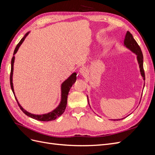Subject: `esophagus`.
Instances as JSON below:
<instances>
[{
	"mask_svg": "<svg viewBox=\"0 0 155 155\" xmlns=\"http://www.w3.org/2000/svg\"><path fill=\"white\" fill-rule=\"evenodd\" d=\"M79 74H80L82 76H86L88 74V71L85 68H81L79 70Z\"/></svg>",
	"mask_w": 155,
	"mask_h": 155,
	"instance_id": "obj_1",
	"label": "esophagus"
}]
</instances>
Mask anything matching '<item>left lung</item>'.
Returning a JSON list of instances; mask_svg holds the SVG:
<instances>
[{
    "mask_svg": "<svg viewBox=\"0 0 155 155\" xmlns=\"http://www.w3.org/2000/svg\"><path fill=\"white\" fill-rule=\"evenodd\" d=\"M127 48H128L131 51H133V53H134L137 56V61L139 64V68H140V74H141V76H142L143 80H145V72H144V70H143V54H142V51L141 50V48L137 43V41H135V39L133 38V35L130 34V33L127 31L126 33L125 37L124 39V45ZM145 86V84L143 85V88ZM88 98V105L90 106V104H89V101H88V97L87 96ZM124 118L121 119H118V120H111L112 121H118V120H121Z\"/></svg>",
    "mask_w": 155,
    "mask_h": 155,
    "instance_id": "1",
    "label": "left lung"
}]
</instances>
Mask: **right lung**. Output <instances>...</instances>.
<instances>
[{"label":"right lung","mask_w":155,"mask_h":155,"mask_svg":"<svg viewBox=\"0 0 155 155\" xmlns=\"http://www.w3.org/2000/svg\"><path fill=\"white\" fill-rule=\"evenodd\" d=\"M30 31H28V33L25 35V36L22 37L21 39V40L20 41L19 43H18V45H17L16 48L14 50L13 52V56L12 59V62H11V74H10V85H11V88L12 92L14 94V96H15V99L17 101V104L19 106L20 109L22 110V111L24 112V113L27 115L28 116L30 117L31 118H34L35 120H39V121H52L55 120L56 118H58V117H59L61 115H62L63 112H64L65 109H66V107L67 105V97H68V92L70 90V88H71L73 85V84H74V83L76 82V78H77V76H76V73L74 72L73 74H72L70 75V76H69L66 80L64 81H63L61 84V101L59 103V105L55 108V109H54L52 111H51L48 113L46 114H31L30 112L26 111V110H25L22 107V106L19 104L18 103L17 97L15 96V92H14V89H13V64H14V61H15V55L19 48V47L21 46V45H22V43H23V41H25V39H26V37H27V35L29 34Z\"/></svg>","instance_id":"1"}]
</instances>
